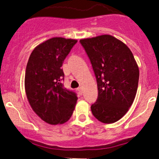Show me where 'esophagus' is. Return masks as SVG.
Masks as SVG:
<instances>
[{"label":"esophagus","instance_id":"esophagus-1","mask_svg":"<svg viewBox=\"0 0 159 159\" xmlns=\"http://www.w3.org/2000/svg\"><path fill=\"white\" fill-rule=\"evenodd\" d=\"M78 92H79V94H81V95L82 94V88L79 87L78 89Z\"/></svg>","mask_w":159,"mask_h":159}]
</instances>
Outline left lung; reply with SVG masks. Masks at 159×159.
I'll return each mask as SVG.
<instances>
[{"label":"left lung","instance_id":"obj_1","mask_svg":"<svg viewBox=\"0 0 159 159\" xmlns=\"http://www.w3.org/2000/svg\"><path fill=\"white\" fill-rule=\"evenodd\" d=\"M80 43L96 78L98 98L91 106L92 114L104 124L116 122L129 110L138 90L139 68L133 53L110 35L83 39Z\"/></svg>","mask_w":159,"mask_h":159}]
</instances>
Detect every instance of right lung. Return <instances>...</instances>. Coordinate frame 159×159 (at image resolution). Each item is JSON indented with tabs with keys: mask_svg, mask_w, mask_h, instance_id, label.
Instances as JSON below:
<instances>
[{
	"mask_svg": "<svg viewBox=\"0 0 159 159\" xmlns=\"http://www.w3.org/2000/svg\"><path fill=\"white\" fill-rule=\"evenodd\" d=\"M78 41L54 37L37 46L29 57L25 89L34 112L46 123L62 124L71 117L78 97L64 87L61 67Z\"/></svg>",
	"mask_w": 159,
	"mask_h": 159,
	"instance_id": "add662e5",
	"label": "right lung"
}]
</instances>
